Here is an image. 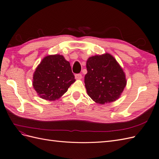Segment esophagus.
I'll return each instance as SVG.
<instances>
[{
    "mask_svg": "<svg viewBox=\"0 0 159 159\" xmlns=\"http://www.w3.org/2000/svg\"><path fill=\"white\" fill-rule=\"evenodd\" d=\"M75 79L80 80L82 78V75H81V74H77L75 75Z\"/></svg>",
    "mask_w": 159,
    "mask_h": 159,
    "instance_id": "34e87169",
    "label": "esophagus"
}]
</instances>
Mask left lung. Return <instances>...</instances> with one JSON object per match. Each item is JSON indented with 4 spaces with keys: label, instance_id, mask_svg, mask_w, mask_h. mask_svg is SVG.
I'll return each instance as SVG.
<instances>
[{
    "label": "left lung",
    "instance_id": "1",
    "mask_svg": "<svg viewBox=\"0 0 159 159\" xmlns=\"http://www.w3.org/2000/svg\"><path fill=\"white\" fill-rule=\"evenodd\" d=\"M85 85L95 102L105 104L116 101L126 86L123 69L109 54L90 57L86 63Z\"/></svg>",
    "mask_w": 159,
    "mask_h": 159
}]
</instances>
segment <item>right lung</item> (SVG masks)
<instances>
[{
	"label": "right lung",
	"mask_w": 159,
	"mask_h": 159,
	"mask_svg": "<svg viewBox=\"0 0 159 159\" xmlns=\"http://www.w3.org/2000/svg\"><path fill=\"white\" fill-rule=\"evenodd\" d=\"M70 62L59 54L45 57L33 75V86L42 99L55 100L68 91L75 82Z\"/></svg>",
	"instance_id": "add662e5"
}]
</instances>
